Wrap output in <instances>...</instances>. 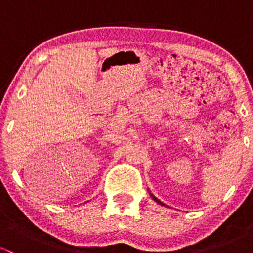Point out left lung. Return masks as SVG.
<instances>
[{"mask_svg": "<svg viewBox=\"0 0 253 253\" xmlns=\"http://www.w3.org/2000/svg\"><path fill=\"white\" fill-rule=\"evenodd\" d=\"M149 193H150V192H149ZM150 196H152V198H153V200H154V201H155V202H157V203H159V205H162V206H165V205H164V203H163V202H162V201H159V200H158V198H157V197H155V196H153V195H152V193H150Z\"/></svg>", "mask_w": 253, "mask_h": 253, "instance_id": "obj_1", "label": "left lung"}]
</instances>
